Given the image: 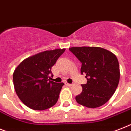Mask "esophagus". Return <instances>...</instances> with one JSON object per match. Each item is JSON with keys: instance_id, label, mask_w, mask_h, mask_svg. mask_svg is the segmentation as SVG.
Instances as JSON below:
<instances>
[{"instance_id": "esophagus-1", "label": "esophagus", "mask_w": 131, "mask_h": 131, "mask_svg": "<svg viewBox=\"0 0 131 131\" xmlns=\"http://www.w3.org/2000/svg\"><path fill=\"white\" fill-rule=\"evenodd\" d=\"M65 85L67 86H69V87H71V86L73 85V84L71 83H65Z\"/></svg>"}]
</instances>
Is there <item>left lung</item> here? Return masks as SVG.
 Segmentation results:
<instances>
[{
  "instance_id": "obj_1",
  "label": "left lung",
  "mask_w": 131,
  "mask_h": 131,
  "mask_svg": "<svg viewBox=\"0 0 131 131\" xmlns=\"http://www.w3.org/2000/svg\"><path fill=\"white\" fill-rule=\"evenodd\" d=\"M69 50L81 62V73L87 83L82 92L75 97L77 102L95 108L106 104L113 95L120 79L118 60L110 51L100 47H73Z\"/></svg>"
}]
</instances>
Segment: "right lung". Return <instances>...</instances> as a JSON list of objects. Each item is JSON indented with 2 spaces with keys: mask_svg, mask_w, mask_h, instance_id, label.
I'll list each match as a JSON object with an SVG mask.
<instances>
[{
  "mask_svg": "<svg viewBox=\"0 0 131 131\" xmlns=\"http://www.w3.org/2000/svg\"><path fill=\"white\" fill-rule=\"evenodd\" d=\"M65 49L44 51L23 60L13 73V84L21 102L31 109L43 110L57 102L63 83L50 80L51 69Z\"/></svg>",
  "mask_w": 131,
  "mask_h": 131,
  "instance_id": "obj_1",
  "label": "right lung"
}]
</instances>
